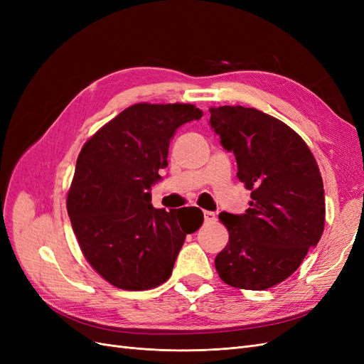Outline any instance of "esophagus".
<instances>
[{"label":"esophagus","mask_w":364,"mask_h":364,"mask_svg":"<svg viewBox=\"0 0 364 364\" xmlns=\"http://www.w3.org/2000/svg\"><path fill=\"white\" fill-rule=\"evenodd\" d=\"M203 217H205V223H213V222H215V214L211 213V211H205V213H203Z\"/></svg>","instance_id":"34e87169"}]
</instances>
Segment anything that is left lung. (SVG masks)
Here are the masks:
<instances>
[{
	"mask_svg": "<svg viewBox=\"0 0 364 364\" xmlns=\"http://www.w3.org/2000/svg\"><path fill=\"white\" fill-rule=\"evenodd\" d=\"M209 112L220 144L235 155L237 178L252 191L245 214L218 215L229 241L215 269L230 287L266 290L287 279L323 234L322 176L305 141L282 121L243 106Z\"/></svg>",
	"mask_w": 364,
	"mask_h": 364,
	"instance_id": "1",
	"label": "left lung"
}]
</instances>
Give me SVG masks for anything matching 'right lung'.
<instances>
[{"label":"right lung","instance_id":"add662e5","mask_svg":"<svg viewBox=\"0 0 364 364\" xmlns=\"http://www.w3.org/2000/svg\"><path fill=\"white\" fill-rule=\"evenodd\" d=\"M194 105L138 103L86 141L67 199L85 258L123 290H149L167 281L186 234L203 223L199 208L156 209L151 185L168 165L170 139L200 119Z\"/></svg>","mask_w":364,"mask_h":364}]
</instances>
